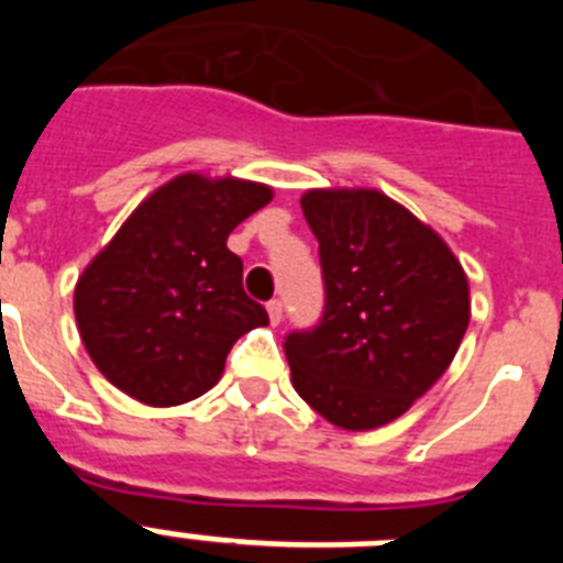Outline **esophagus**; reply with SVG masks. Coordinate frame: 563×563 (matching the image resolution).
I'll return each instance as SVG.
<instances>
[{
    "label": "esophagus",
    "instance_id": "34e87169",
    "mask_svg": "<svg viewBox=\"0 0 563 563\" xmlns=\"http://www.w3.org/2000/svg\"><path fill=\"white\" fill-rule=\"evenodd\" d=\"M267 316H271L273 324H278V321H282V316H285V307H282V301H278V298H271V301H267Z\"/></svg>",
    "mask_w": 563,
    "mask_h": 563
}]
</instances>
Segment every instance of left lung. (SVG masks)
Masks as SVG:
<instances>
[{"label":"left lung","instance_id":"left-lung-1","mask_svg":"<svg viewBox=\"0 0 563 563\" xmlns=\"http://www.w3.org/2000/svg\"><path fill=\"white\" fill-rule=\"evenodd\" d=\"M324 310L285 335L292 386L350 431L409 409L449 369L467 330V278L449 245L380 191H307Z\"/></svg>","mask_w":563,"mask_h":563}]
</instances>
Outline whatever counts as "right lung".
Here are the masks:
<instances>
[{
	"label": "right lung",
	"instance_id": "right-lung-1",
	"mask_svg": "<svg viewBox=\"0 0 563 563\" xmlns=\"http://www.w3.org/2000/svg\"><path fill=\"white\" fill-rule=\"evenodd\" d=\"M271 188L183 174L148 197L76 285V321L101 375L134 400L206 395L239 338L271 318L242 287L228 233Z\"/></svg>",
	"mask_w": 563,
	"mask_h": 563
}]
</instances>
